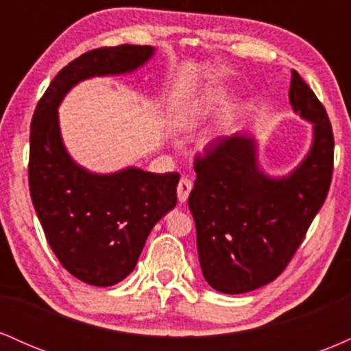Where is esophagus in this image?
<instances>
[{"label": "esophagus", "mask_w": 351, "mask_h": 351, "mask_svg": "<svg viewBox=\"0 0 351 351\" xmlns=\"http://www.w3.org/2000/svg\"><path fill=\"white\" fill-rule=\"evenodd\" d=\"M193 189V183L188 178H181L178 183V188H176V193H178V201L180 203H184L188 199L189 193Z\"/></svg>", "instance_id": "34e87169"}]
</instances>
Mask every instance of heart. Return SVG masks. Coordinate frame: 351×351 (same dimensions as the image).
<instances>
[{"label":"heart","instance_id":"b5f03b06","mask_svg":"<svg viewBox=\"0 0 351 351\" xmlns=\"http://www.w3.org/2000/svg\"><path fill=\"white\" fill-rule=\"evenodd\" d=\"M196 115H198V110H195V112H193V114H189L188 117H184V120H183V122H181V125H183V127H193V125H195V122H196V120H195ZM229 117H231V115H229Z\"/></svg>","mask_w":351,"mask_h":351}]
</instances>
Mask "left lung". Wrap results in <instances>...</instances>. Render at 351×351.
Masks as SVG:
<instances>
[{
    "mask_svg": "<svg viewBox=\"0 0 351 351\" xmlns=\"http://www.w3.org/2000/svg\"><path fill=\"white\" fill-rule=\"evenodd\" d=\"M289 100L312 123L310 150L291 173L267 175L257 140L247 132L209 143L195 163L188 204L201 271L217 292H251L277 279L327 198L333 171L327 112L295 71Z\"/></svg>",
    "mask_w": 351,
    "mask_h": 351,
    "instance_id": "obj_1",
    "label": "left lung"
}]
</instances>
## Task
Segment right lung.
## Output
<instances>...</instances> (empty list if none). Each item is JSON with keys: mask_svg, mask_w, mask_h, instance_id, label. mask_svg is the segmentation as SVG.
<instances>
[{"mask_svg": "<svg viewBox=\"0 0 351 351\" xmlns=\"http://www.w3.org/2000/svg\"><path fill=\"white\" fill-rule=\"evenodd\" d=\"M155 54L122 44L88 51L56 75L36 107L29 136V191L36 215L59 263L86 284L108 287L135 269L148 234L176 206L178 173L127 167L92 173L72 160L58 108L79 82L130 74Z\"/></svg>", "mask_w": 351, "mask_h": 351, "instance_id": "right-lung-1", "label": "right lung"}]
</instances>
